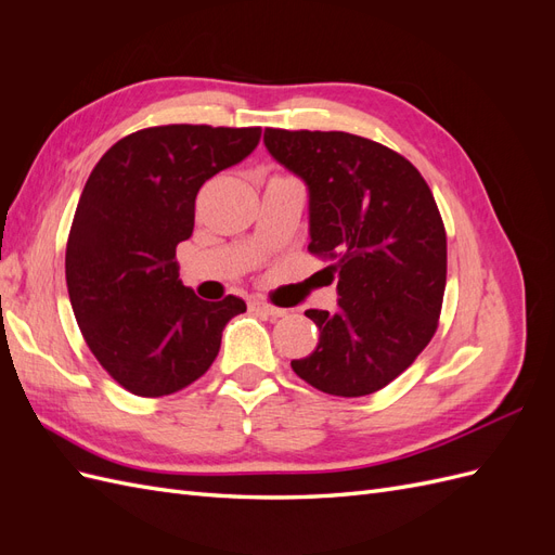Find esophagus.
Instances as JSON below:
<instances>
[{"label":"esophagus","instance_id":"1","mask_svg":"<svg viewBox=\"0 0 555 555\" xmlns=\"http://www.w3.org/2000/svg\"><path fill=\"white\" fill-rule=\"evenodd\" d=\"M249 310H251V312H263V314L273 317V319H278V317H284V314H287V310L275 308V306L266 304V300H259V298H251V300H249Z\"/></svg>","mask_w":555,"mask_h":555}]
</instances>
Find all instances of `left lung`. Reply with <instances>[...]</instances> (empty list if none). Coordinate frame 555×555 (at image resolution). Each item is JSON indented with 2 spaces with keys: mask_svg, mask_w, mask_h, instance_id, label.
<instances>
[{
  "mask_svg": "<svg viewBox=\"0 0 555 555\" xmlns=\"http://www.w3.org/2000/svg\"><path fill=\"white\" fill-rule=\"evenodd\" d=\"M263 143L310 192V255L331 259L338 312L306 310L317 349L292 361L314 389H384L438 331L447 233L433 192L391 147L347 131L266 129Z\"/></svg>",
  "mask_w": 555,
  "mask_h": 555,
  "instance_id": "1",
  "label": "left lung"
}]
</instances>
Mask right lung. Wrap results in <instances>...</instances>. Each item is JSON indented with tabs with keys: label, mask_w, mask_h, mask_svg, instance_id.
<instances>
[{
	"label": "right lung",
	"mask_w": 555,
	"mask_h": 555,
	"mask_svg": "<svg viewBox=\"0 0 555 555\" xmlns=\"http://www.w3.org/2000/svg\"><path fill=\"white\" fill-rule=\"evenodd\" d=\"M261 127L164 125L106 150L66 241V289L94 359L133 396L159 398L212 365L245 300H201L178 280L201 184L243 162Z\"/></svg>",
	"instance_id": "right-lung-1"
}]
</instances>
